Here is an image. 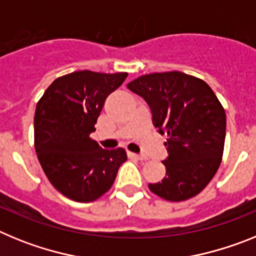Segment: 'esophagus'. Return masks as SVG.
Listing matches in <instances>:
<instances>
[{
    "mask_svg": "<svg viewBox=\"0 0 256 256\" xmlns=\"http://www.w3.org/2000/svg\"><path fill=\"white\" fill-rule=\"evenodd\" d=\"M128 155L130 156V158H134V159L140 160V162H144V160H148V158L144 155H138V154H134V152H128Z\"/></svg>",
    "mask_w": 256,
    "mask_h": 256,
    "instance_id": "34e87169",
    "label": "esophagus"
}]
</instances>
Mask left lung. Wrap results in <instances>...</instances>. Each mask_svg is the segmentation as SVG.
Wrapping results in <instances>:
<instances>
[{
  "instance_id": "obj_1",
  "label": "left lung",
  "mask_w": 256,
  "mask_h": 256,
  "mask_svg": "<svg viewBox=\"0 0 256 256\" xmlns=\"http://www.w3.org/2000/svg\"><path fill=\"white\" fill-rule=\"evenodd\" d=\"M144 97L152 112L154 126L166 134V176L150 183L156 196L172 202L198 195L222 162L226 112L212 88L200 78L180 73H152L126 84Z\"/></svg>"
}]
</instances>
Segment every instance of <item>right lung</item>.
<instances>
[{
    "label": "right lung",
    "instance_id": "right-lung-1",
    "mask_svg": "<svg viewBox=\"0 0 256 256\" xmlns=\"http://www.w3.org/2000/svg\"><path fill=\"white\" fill-rule=\"evenodd\" d=\"M128 73L80 70L58 76L37 102L34 148L51 184L68 198L92 202L112 188L126 160L124 148L105 150L91 138L106 97Z\"/></svg>",
    "mask_w": 256,
    "mask_h": 256
}]
</instances>
